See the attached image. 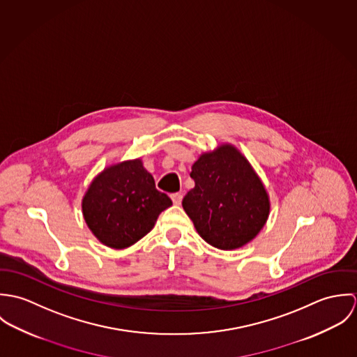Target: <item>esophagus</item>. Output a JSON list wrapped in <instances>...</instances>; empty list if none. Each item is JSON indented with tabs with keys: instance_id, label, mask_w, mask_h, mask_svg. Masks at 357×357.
Returning <instances> with one entry per match:
<instances>
[{
	"instance_id": "34e87169",
	"label": "esophagus",
	"mask_w": 357,
	"mask_h": 357,
	"mask_svg": "<svg viewBox=\"0 0 357 357\" xmlns=\"http://www.w3.org/2000/svg\"><path fill=\"white\" fill-rule=\"evenodd\" d=\"M172 201L174 204H181L183 201V194L181 192H176V194H172Z\"/></svg>"
}]
</instances>
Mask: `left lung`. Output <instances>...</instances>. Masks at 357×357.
Wrapping results in <instances>:
<instances>
[{"label":"left lung","mask_w":357,"mask_h":357,"mask_svg":"<svg viewBox=\"0 0 357 357\" xmlns=\"http://www.w3.org/2000/svg\"><path fill=\"white\" fill-rule=\"evenodd\" d=\"M195 187L183 207L204 241L221 250L245 246L269 214L268 194L249 160L225 144L192 165Z\"/></svg>","instance_id":"left-lung-1"}]
</instances>
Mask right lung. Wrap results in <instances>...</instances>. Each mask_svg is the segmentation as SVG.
I'll list each match as a JSON object with an SVG mask.
<instances>
[{"label": "right lung", "mask_w": 357, "mask_h": 357, "mask_svg": "<svg viewBox=\"0 0 357 357\" xmlns=\"http://www.w3.org/2000/svg\"><path fill=\"white\" fill-rule=\"evenodd\" d=\"M172 206L155 188L153 177L140 159L104 169L89 185L84 199V218L102 245L125 249L146 236L158 215Z\"/></svg>", "instance_id": "1"}]
</instances>
